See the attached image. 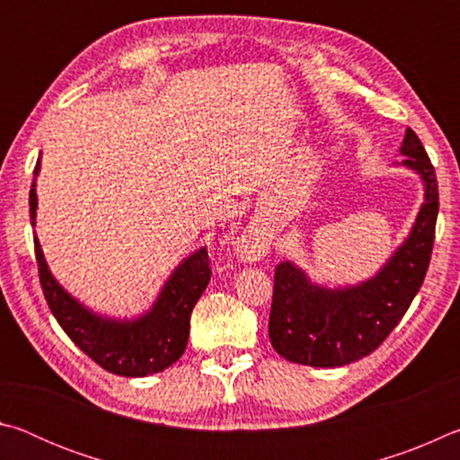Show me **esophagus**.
I'll return each instance as SVG.
<instances>
[{"label":"esophagus","instance_id":"1","mask_svg":"<svg viewBox=\"0 0 460 460\" xmlns=\"http://www.w3.org/2000/svg\"><path fill=\"white\" fill-rule=\"evenodd\" d=\"M239 249L245 255H258L263 249V239L260 237L258 229H247L239 239Z\"/></svg>","mask_w":460,"mask_h":460}]
</instances>
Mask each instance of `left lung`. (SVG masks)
I'll list each match as a JSON object with an SVG mask.
<instances>
[{
    "mask_svg": "<svg viewBox=\"0 0 460 460\" xmlns=\"http://www.w3.org/2000/svg\"><path fill=\"white\" fill-rule=\"evenodd\" d=\"M398 166L416 172L424 184L410 235L376 276L361 284L329 288L306 271L282 261L274 276L270 341L284 359L310 367H342L376 351L406 314L430 263L438 217V182L422 142L406 129Z\"/></svg>",
    "mask_w": 460,
    "mask_h": 460,
    "instance_id": "1",
    "label": "left lung"
}]
</instances>
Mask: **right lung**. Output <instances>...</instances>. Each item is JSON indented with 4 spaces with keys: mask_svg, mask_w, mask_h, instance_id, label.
Instances as JSON below:
<instances>
[{
    "mask_svg": "<svg viewBox=\"0 0 460 460\" xmlns=\"http://www.w3.org/2000/svg\"><path fill=\"white\" fill-rule=\"evenodd\" d=\"M38 172L40 158L36 162L34 182L30 189L32 227L36 225L38 208ZM34 249L42 292L50 313L68 339L105 371L123 377H146L164 371L181 359L189 342L192 308L211 279L207 247L197 249L178 263L150 310L134 318H113L84 306L52 276L38 237H34Z\"/></svg>",
    "mask_w": 460,
    "mask_h": 460,
    "instance_id": "1",
    "label": "right lung"
}]
</instances>
